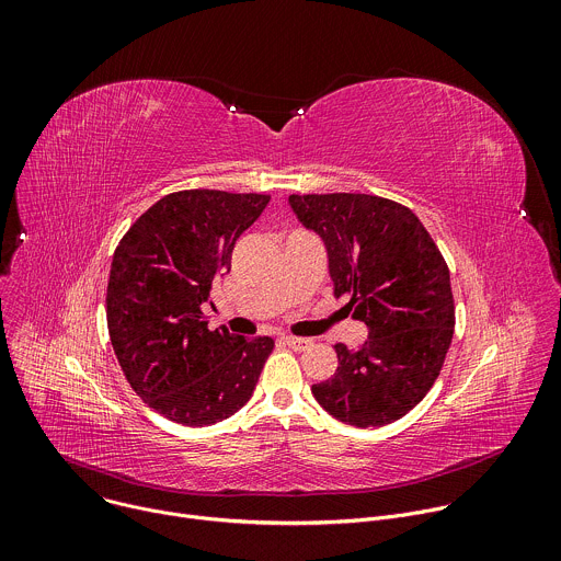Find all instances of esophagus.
<instances>
[{"instance_id":"obj_1","label":"esophagus","mask_w":561,"mask_h":561,"mask_svg":"<svg viewBox=\"0 0 561 561\" xmlns=\"http://www.w3.org/2000/svg\"><path fill=\"white\" fill-rule=\"evenodd\" d=\"M288 348H293V351H306L308 346H310V340H304V337H284L282 340Z\"/></svg>"}]
</instances>
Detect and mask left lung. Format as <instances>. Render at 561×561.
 Returning a JSON list of instances; mask_svg holds the SVG:
<instances>
[{"instance_id": "left-lung-1", "label": "left lung", "mask_w": 561, "mask_h": 561, "mask_svg": "<svg viewBox=\"0 0 561 561\" xmlns=\"http://www.w3.org/2000/svg\"><path fill=\"white\" fill-rule=\"evenodd\" d=\"M299 221L324 239L335 297L348 295L368 327L357 348L335 344L340 366L312 394L357 428L413 411L444 366L453 331L450 273L433 237L404 204L364 193L290 195Z\"/></svg>"}]
</instances>
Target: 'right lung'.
Wrapping results in <instances>:
<instances>
[{
  "label": "right lung",
  "instance_id": "1",
  "mask_svg": "<svg viewBox=\"0 0 561 561\" xmlns=\"http://www.w3.org/2000/svg\"><path fill=\"white\" fill-rule=\"evenodd\" d=\"M271 195L210 188L154 202L113 255L106 322L130 383L159 415L182 426L217 424L242 409L273 353L271 337L210 331L202 304L230 271L234 242Z\"/></svg>",
  "mask_w": 561,
  "mask_h": 561
}]
</instances>
